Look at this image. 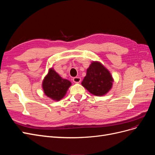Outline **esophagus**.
I'll use <instances>...</instances> for the list:
<instances>
[{"label":"esophagus","instance_id":"1","mask_svg":"<svg viewBox=\"0 0 155 155\" xmlns=\"http://www.w3.org/2000/svg\"><path fill=\"white\" fill-rule=\"evenodd\" d=\"M81 78H79V77H75V78H73V81L74 83H79V82L81 81Z\"/></svg>","mask_w":155,"mask_h":155}]
</instances>
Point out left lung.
<instances>
[{"instance_id":"obj_1","label":"left lung","mask_w":155,"mask_h":155,"mask_svg":"<svg viewBox=\"0 0 155 155\" xmlns=\"http://www.w3.org/2000/svg\"><path fill=\"white\" fill-rule=\"evenodd\" d=\"M113 79L108 70L100 62L93 61L87 70L81 83L87 90L95 96H104L112 86Z\"/></svg>"}]
</instances>
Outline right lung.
<instances>
[{"label":"right lung","instance_id":"1","mask_svg":"<svg viewBox=\"0 0 155 155\" xmlns=\"http://www.w3.org/2000/svg\"><path fill=\"white\" fill-rule=\"evenodd\" d=\"M70 86L71 82L63 79L53 68L49 70L43 82L45 95L55 101L61 100Z\"/></svg>","mask_w":155,"mask_h":155}]
</instances>
